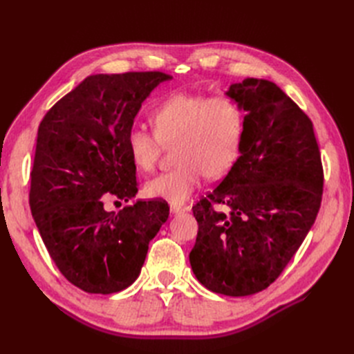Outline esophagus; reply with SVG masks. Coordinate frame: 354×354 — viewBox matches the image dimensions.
I'll return each instance as SVG.
<instances>
[{
    "mask_svg": "<svg viewBox=\"0 0 354 354\" xmlns=\"http://www.w3.org/2000/svg\"><path fill=\"white\" fill-rule=\"evenodd\" d=\"M169 211L171 214H180V212H185V211H189V207H180V205H171L169 207Z\"/></svg>",
    "mask_w": 354,
    "mask_h": 354,
    "instance_id": "1",
    "label": "esophagus"
}]
</instances>
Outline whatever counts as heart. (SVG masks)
<instances>
[{"label": "heart", "instance_id": "b5f03b06", "mask_svg": "<svg viewBox=\"0 0 354 354\" xmlns=\"http://www.w3.org/2000/svg\"><path fill=\"white\" fill-rule=\"evenodd\" d=\"M153 131L133 127L127 152L140 173H152L164 147L174 146L176 168L146 185L149 196L180 205L201 186L202 178L227 174L241 155L245 113L226 94L174 93L152 112Z\"/></svg>", "mask_w": 354, "mask_h": 354}]
</instances>
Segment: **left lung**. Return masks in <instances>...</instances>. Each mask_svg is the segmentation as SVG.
I'll return each instance as SVG.
<instances>
[{
  "label": "left lung",
  "mask_w": 354,
  "mask_h": 354,
  "mask_svg": "<svg viewBox=\"0 0 354 354\" xmlns=\"http://www.w3.org/2000/svg\"><path fill=\"white\" fill-rule=\"evenodd\" d=\"M245 111L241 156L194 209L189 254L209 291L245 297L273 283L320 208L324 168L310 118L272 81L246 78L226 93ZM227 205L229 214L213 209Z\"/></svg>",
  "instance_id": "obj_1"
}]
</instances>
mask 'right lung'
I'll list each match as a JSON object with an SVG mask.
<instances>
[{
    "label": "right lung",
    "mask_w": 354,
    "mask_h": 354,
    "mask_svg": "<svg viewBox=\"0 0 354 354\" xmlns=\"http://www.w3.org/2000/svg\"><path fill=\"white\" fill-rule=\"evenodd\" d=\"M164 72L90 75L53 106L38 127L29 205L60 273L90 294H113L140 274L165 202L137 201L106 211L104 201L137 194L127 134Z\"/></svg>",
    "instance_id": "add662e5"
}]
</instances>
